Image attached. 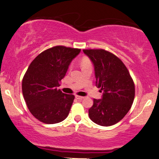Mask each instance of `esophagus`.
Instances as JSON below:
<instances>
[{"label": "esophagus", "mask_w": 159, "mask_h": 159, "mask_svg": "<svg viewBox=\"0 0 159 159\" xmlns=\"http://www.w3.org/2000/svg\"><path fill=\"white\" fill-rule=\"evenodd\" d=\"M75 98H76L77 99H79V100H82L83 99H84V97H80V96H78V95H76L75 96Z\"/></svg>", "instance_id": "1"}]
</instances>
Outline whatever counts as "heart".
I'll return each instance as SVG.
<instances>
[{
  "mask_svg": "<svg viewBox=\"0 0 159 159\" xmlns=\"http://www.w3.org/2000/svg\"><path fill=\"white\" fill-rule=\"evenodd\" d=\"M90 63V61H89V60L88 59L87 57H84L81 60V66H84V65H86V64H89Z\"/></svg>",
  "mask_w": 159,
  "mask_h": 159,
  "instance_id": "1",
  "label": "heart"
}]
</instances>
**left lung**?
I'll return each instance as SVG.
<instances>
[{
  "label": "left lung",
  "instance_id": "1",
  "mask_svg": "<svg viewBox=\"0 0 159 159\" xmlns=\"http://www.w3.org/2000/svg\"><path fill=\"white\" fill-rule=\"evenodd\" d=\"M94 67L96 86L102 99H93L89 118L96 124L108 127L120 122L131 108L135 85L122 60L104 50H84Z\"/></svg>",
  "mask_w": 159,
  "mask_h": 159
}]
</instances>
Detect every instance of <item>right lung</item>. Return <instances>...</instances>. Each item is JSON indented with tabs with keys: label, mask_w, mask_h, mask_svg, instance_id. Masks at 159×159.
Masks as SVG:
<instances>
[{
	"label": "right lung",
	"mask_w": 159,
	"mask_h": 159,
	"mask_svg": "<svg viewBox=\"0 0 159 159\" xmlns=\"http://www.w3.org/2000/svg\"><path fill=\"white\" fill-rule=\"evenodd\" d=\"M80 49L55 46L44 50L31 62L22 80V93L30 112L46 124L68 117L75 97L57 90Z\"/></svg>",
	"instance_id": "right-lung-1"
}]
</instances>
